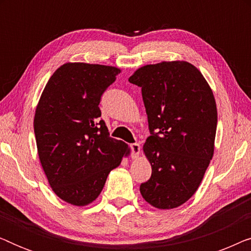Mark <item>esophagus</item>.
I'll return each mask as SVG.
<instances>
[{"instance_id":"1","label":"esophagus","mask_w":251,"mask_h":251,"mask_svg":"<svg viewBox=\"0 0 251 251\" xmlns=\"http://www.w3.org/2000/svg\"><path fill=\"white\" fill-rule=\"evenodd\" d=\"M130 150H131V156L132 159H137V157L139 156V153H140V145L139 144H131L130 145Z\"/></svg>"}]
</instances>
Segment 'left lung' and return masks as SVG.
Listing matches in <instances>:
<instances>
[{
	"label": "left lung",
	"instance_id": "1",
	"mask_svg": "<svg viewBox=\"0 0 251 251\" xmlns=\"http://www.w3.org/2000/svg\"><path fill=\"white\" fill-rule=\"evenodd\" d=\"M129 82L142 88L151 131L143 151L152 176L140 194L154 208H177L197 192L214 155V94L201 72L184 60L145 65Z\"/></svg>",
	"mask_w": 251,
	"mask_h": 251
}]
</instances>
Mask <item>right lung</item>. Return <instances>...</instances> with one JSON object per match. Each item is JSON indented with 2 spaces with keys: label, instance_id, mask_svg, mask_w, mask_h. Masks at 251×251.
<instances>
[{
  "label": "right lung",
  "instance_id": "add662e5",
  "mask_svg": "<svg viewBox=\"0 0 251 251\" xmlns=\"http://www.w3.org/2000/svg\"><path fill=\"white\" fill-rule=\"evenodd\" d=\"M121 70L66 63L44 87L34 116L37 153L54 194L76 207L94 202L130 149L109 137L99 102Z\"/></svg>",
  "mask_w": 251,
  "mask_h": 251
}]
</instances>
